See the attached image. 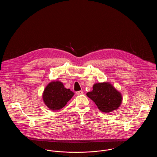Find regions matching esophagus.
Segmentation results:
<instances>
[{
    "mask_svg": "<svg viewBox=\"0 0 157 157\" xmlns=\"http://www.w3.org/2000/svg\"><path fill=\"white\" fill-rule=\"evenodd\" d=\"M83 91L82 90H79V91H77L76 92V95H82L83 94Z\"/></svg>",
    "mask_w": 157,
    "mask_h": 157,
    "instance_id": "34e87169",
    "label": "esophagus"
}]
</instances>
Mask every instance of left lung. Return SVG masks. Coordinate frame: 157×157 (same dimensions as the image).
<instances>
[{"instance_id": "1", "label": "left lung", "mask_w": 157, "mask_h": 157, "mask_svg": "<svg viewBox=\"0 0 157 157\" xmlns=\"http://www.w3.org/2000/svg\"><path fill=\"white\" fill-rule=\"evenodd\" d=\"M86 95L95 103L100 111L105 113L116 110L122 102L121 94L108 82L95 83L92 91L88 92Z\"/></svg>"}]
</instances>
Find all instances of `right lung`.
Returning a JSON list of instances; mask_svg holds the SVG:
<instances>
[{"label":"right lung","mask_w":157,"mask_h":157,"mask_svg":"<svg viewBox=\"0 0 157 157\" xmlns=\"http://www.w3.org/2000/svg\"><path fill=\"white\" fill-rule=\"evenodd\" d=\"M74 93L64 87L59 81L49 83L45 88L43 99L46 105L52 110H59L64 107L74 96Z\"/></svg>","instance_id":"1"}]
</instances>
